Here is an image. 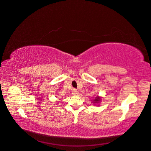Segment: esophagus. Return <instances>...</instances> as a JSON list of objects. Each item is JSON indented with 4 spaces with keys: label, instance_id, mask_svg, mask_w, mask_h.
Returning <instances> with one entry per match:
<instances>
[{
    "label": "esophagus",
    "instance_id": "1",
    "mask_svg": "<svg viewBox=\"0 0 151 151\" xmlns=\"http://www.w3.org/2000/svg\"><path fill=\"white\" fill-rule=\"evenodd\" d=\"M72 94L73 95L76 96V95L78 94L79 93H78V91H77L76 89H72Z\"/></svg>",
    "mask_w": 151,
    "mask_h": 151
}]
</instances>
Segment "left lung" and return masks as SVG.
Returning a JSON list of instances; mask_svg holds the SVG:
<instances>
[{"label": "left lung", "mask_w": 151, "mask_h": 151, "mask_svg": "<svg viewBox=\"0 0 151 151\" xmlns=\"http://www.w3.org/2000/svg\"><path fill=\"white\" fill-rule=\"evenodd\" d=\"M99 101H101V98H100L99 96H97L94 99H93V102L94 103H98Z\"/></svg>", "instance_id": "obj_1"}]
</instances>
